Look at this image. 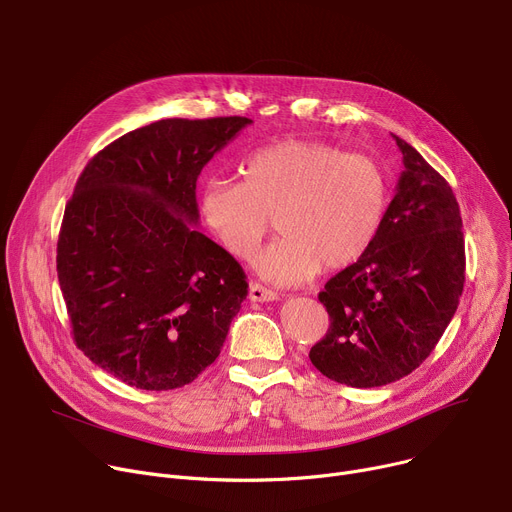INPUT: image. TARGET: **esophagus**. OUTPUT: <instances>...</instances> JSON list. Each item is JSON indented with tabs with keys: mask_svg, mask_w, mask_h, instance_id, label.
I'll use <instances>...</instances> for the list:
<instances>
[{
	"mask_svg": "<svg viewBox=\"0 0 512 512\" xmlns=\"http://www.w3.org/2000/svg\"><path fill=\"white\" fill-rule=\"evenodd\" d=\"M249 300L251 302H273V300H277V294L267 290V288H263L257 282H251V286H249Z\"/></svg>",
	"mask_w": 512,
	"mask_h": 512,
	"instance_id": "34e87169",
	"label": "esophagus"
}]
</instances>
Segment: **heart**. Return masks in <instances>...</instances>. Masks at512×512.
<instances>
[{"instance_id":"obj_1","label":"heart","mask_w":512,"mask_h":512,"mask_svg":"<svg viewBox=\"0 0 512 512\" xmlns=\"http://www.w3.org/2000/svg\"><path fill=\"white\" fill-rule=\"evenodd\" d=\"M243 181L210 179L200 214L212 237L249 259L271 228L282 232L255 259L261 277L300 284L320 269L357 261L376 241L388 210V179L367 155L318 141H280L251 153Z\"/></svg>"}]
</instances>
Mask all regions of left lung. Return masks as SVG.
<instances>
[{
    "label": "left lung",
    "instance_id": "left-lung-1",
    "mask_svg": "<svg viewBox=\"0 0 512 512\" xmlns=\"http://www.w3.org/2000/svg\"><path fill=\"white\" fill-rule=\"evenodd\" d=\"M396 196L376 241L318 294L329 331L310 361L351 388L392 384L421 365L451 322L466 282V247L451 185L400 136Z\"/></svg>",
    "mask_w": 512,
    "mask_h": 512
}]
</instances>
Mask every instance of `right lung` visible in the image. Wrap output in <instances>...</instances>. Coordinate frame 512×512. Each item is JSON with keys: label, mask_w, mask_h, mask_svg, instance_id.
<instances>
[{"label": "right lung", "mask_w": 512, "mask_h": 512, "mask_svg": "<svg viewBox=\"0 0 512 512\" xmlns=\"http://www.w3.org/2000/svg\"><path fill=\"white\" fill-rule=\"evenodd\" d=\"M249 118H167L91 159L67 202L57 273L75 345L120 382L173 390L220 355L245 271L194 224L204 165Z\"/></svg>", "instance_id": "right-lung-1"}]
</instances>
